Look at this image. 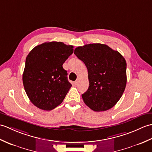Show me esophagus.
<instances>
[{"instance_id":"34e87169","label":"esophagus","mask_w":152,"mask_h":152,"mask_svg":"<svg viewBox=\"0 0 152 152\" xmlns=\"http://www.w3.org/2000/svg\"><path fill=\"white\" fill-rule=\"evenodd\" d=\"M78 81H79V80L78 79V80H76V81H75V82H74V83H75V84L76 85V84H78Z\"/></svg>"}]
</instances>
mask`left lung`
<instances>
[{
    "mask_svg": "<svg viewBox=\"0 0 152 152\" xmlns=\"http://www.w3.org/2000/svg\"><path fill=\"white\" fill-rule=\"evenodd\" d=\"M74 53L88 71L89 86L82 95L83 102L96 112L112 108L121 97L127 83L124 57L102 44L79 46Z\"/></svg>",
    "mask_w": 152,
    "mask_h": 152,
    "instance_id": "1",
    "label": "left lung"
}]
</instances>
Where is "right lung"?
Masks as SVG:
<instances>
[{
	"label": "right lung",
	"mask_w": 152,
	"mask_h": 152,
	"mask_svg": "<svg viewBox=\"0 0 152 152\" xmlns=\"http://www.w3.org/2000/svg\"><path fill=\"white\" fill-rule=\"evenodd\" d=\"M73 48L50 42L37 46L28 54L23 83L28 99L37 108L51 110L63 101L72 84L63 64L72 54Z\"/></svg>",
	"instance_id": "1"
}]
</instances>
